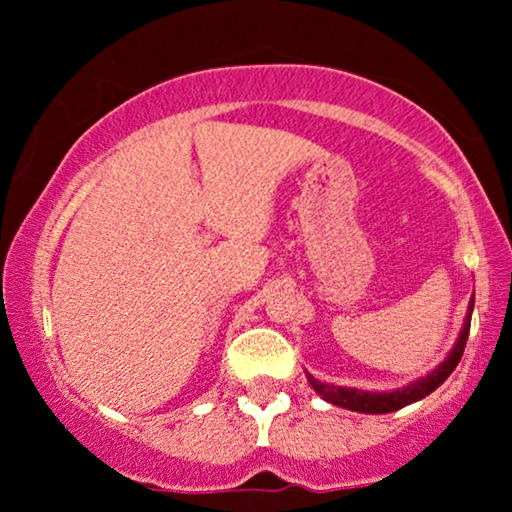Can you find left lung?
<instances>
[{
    "mask_svg": "<svg viewBox=\"0 0 512 512\" xmlns=\"http://www.w3.org/2000/svg\"><path fill=\"white\" fill-rule=\"evenodd\" d=\"M471 314H473V298L471 305H468V314L464 321V328H461V335L457 340V345L450 352V356L440 363V366L429 373L422 380L412 382L410 387H405L401 391H389V394H373V391H361V389H347V387H335V384H324L319 380H314L312 375H307L312 389L324 398V401L340 405V408L354 410V412H368V415H384V412H394L401 410L405 405L419 401V398L429 396L431 391H436L440 384H443L447 377L452 375V370L457 368V363L461 361V354H464L466 340H468V331H471Z\"/></svg>",
    "mask_w": 512,
    "mask_h": 512,
    "instance_id": "1",
    "label": "left lung"
}]
</instances>
